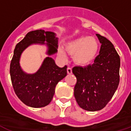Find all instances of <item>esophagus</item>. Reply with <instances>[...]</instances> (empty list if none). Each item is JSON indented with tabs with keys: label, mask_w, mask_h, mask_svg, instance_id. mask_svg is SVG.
Masks as SVG:
<instances>
[{
	"label": "esophagus",
	"mask_w": 131,
	"mask_h": 131,
	"mask_svg": "<svg viewBox=\"0 0 131 131\" xmlns=\"http://www.w3.org/2000/svg\"><path fill=\"white\" fill-rule=\"evenodd\" d=\"M67 73L68 74H71V73H72V69H71V68H67Z\"/></svg>",
	"instance_id": "obj_1"
}]
</instances>
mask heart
I'll return each mask as SVG.
<instances>
[{"instance_id": "obj_1", "label": "heart", "mask_w": 131, "mask_h": 131, "mask_svg": "<svg viewBox=\"0 0 131 131\" xmlns=\"http://www.w3.org/2000/svg\"><path fill=\"white\" fill-rule=\"evenodd\" d=\"M66 49L69 54L74 55L76 62L85 65L94 59L99 50V43L93 37H82L68 43ZM58 53L62 59H67V54L63 49H59Z\"/></svg>"}]
</instances>
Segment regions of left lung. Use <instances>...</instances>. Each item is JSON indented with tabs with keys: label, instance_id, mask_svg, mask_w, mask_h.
<instances>
[{
	"label": "left lung",
	"instance_id": "1",
	"mask_svg": "<svg viewBox=\"0 0 131 131\" xmlns=\"http://www.w3.org/2000/svg\"><path fill=\"white\" fill-rule=\"evenodd\" d=\"M101 43L99 54L94 63L86 67H74L77 78L74 95L81 108L88 111L103 109L118 88L120 57L110 40L96 34Z\"/></svg>",
	"mask_w": 131,
	"mask_h": 131
}]
</instances>
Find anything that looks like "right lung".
Instances as JSON below:
<instances>
[{
	"label": "right lung",
	"instance_id": "add662e5",
	"mask_svg": "<svg viewBox=\"0 0 131 131\" xmlns=\"http://www.w3.org/2000/svg\"><path fill=\"white\" fill-rule=\"evenodd\" d=\"M45 41L47 42L49 55L57 52L58 38L54 32L44 30L28 32L16 45L10 65V74L15 94L24 104L33 108L49 105L53 98L56 85L67 74V67H59L50 57L44 60L35 74H26L22 71L19 60L23 50L32 44L43 45Z\"/></svg>",
	"mask_w": 131,
	"mask_h": 131
}]
</instances>
